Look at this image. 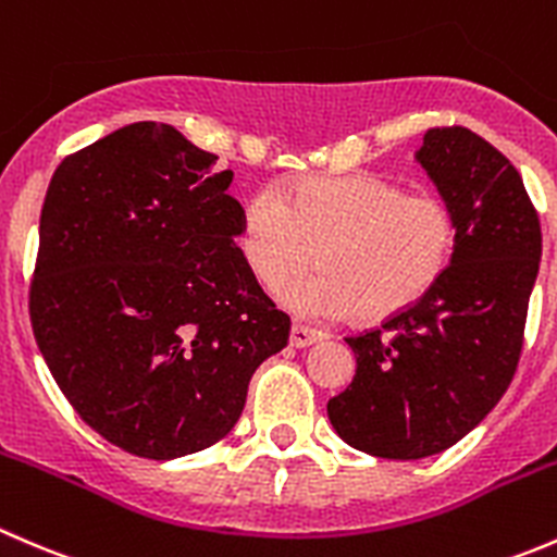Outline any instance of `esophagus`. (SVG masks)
<instances>
[{"mask_svg":"<svg viewBox=\"0 0 557 557\" xmlns=\"http://www.w3.org/2000/svg\"><path fill=\"white\" fill-rule=\"evenodd\" d=\"M322 338H324V333H319V330L308 327V324H300V322L292 324L289 344L295 346V349H302V346H311V344H317V341H322Z\"/></svg>","mask_w":557,"mask_h":557,"instance_id":"esophagus-1","label":"esophagus"}]
</instances>
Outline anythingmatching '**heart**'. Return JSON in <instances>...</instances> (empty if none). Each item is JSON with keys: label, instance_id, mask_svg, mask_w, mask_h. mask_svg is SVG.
<instances>
[{"label": "heart", "instance_id": "b5f03b06", "mask_svg": "<svg viewBox=\"0 0 557 557\" xmlns=\"http://www.w3.org/2000/svg\"><path fill=\"white\" fill-rule=\"evenodd\" d=\"M458 219L444 197L406 195L373 175L313 178L289 200L262 189L246 202L240 251L265 289L313 265L322 273L284 292L306 317L384 322L420 302L455 257Z\"/></svg>", "mask_w": 557, "mask_h": 557}]
</instances>
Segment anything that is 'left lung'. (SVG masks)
<instances>
[{"label":"left lung","instance_id":"1","mask_svg":"<svg viewBox=\"0 0 557 557\" xmlns=\"http://www.w3.org/2000/svg\"><path fill=\"white\" fill-rule=\"evenodd\" d=\"M458 219L444 278L382 327L349 335V387L330 398L335 433L360 453L417 460L444 453L511 384L542 224L515 164L466 126H433L417 151Z\"/></svg>","mask_w":557,"mask_h":557}]
</instances>
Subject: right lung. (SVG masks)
Masks as SVG:
<instances>
[{
	"mask_svg": "<svg viewBox=\"0 0 557 557\" xmlns=\"http://www.w3.org/2000/svg\"><path fill=\"white\" fill-rule=\"evenodd\" d=\"M173 126L137 121L64 157L29 286L37 346L104 442L148 460L200 453L244 411L289 317L235 246L233 173Z\"/></svg>",
	"mask_w": 557,
	"mask_h": 557,
	"instance_id": "right-lung-1",
	"label": "right lung"
}]
</instances>
